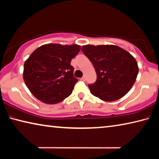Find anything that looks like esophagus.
Instances as JSON below:
<instances>
[{
    "label": "esophagus",
    "mask_w": 159,
    "mask_h": 159,
    "mask_svg": "<svg viewBox=\"0 0 159 159\" xmlns=\"http://www.w3.org/2000/svg\"><path fill=\"white\" fill-rule=\"evenodd\" d=\"M81 80H83V81H85V76H83V77L81 78Z\"/></svg>",
    "instance_id": "1"
}]
</instances>
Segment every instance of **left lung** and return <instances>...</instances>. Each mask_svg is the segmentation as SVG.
<instances>
[{
  "mask_svg": "<svg viewBox=\"0 0 159 159\" xmlns=\"http://www.w3.org/2000/svg\"><path fill=\"white\" fill-rule=\"evenodd\" d=\"M82 52L97 74L90 93L106 102L122 98L132 89L139 72L137 62L129 52L116 45H84Z\"/></svg>",
  "mask_w": 159,
  "mask_h": 159,
  "instance_id": "1",
  "label": "left lung"
}]
</instances>
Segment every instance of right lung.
Returning a JSON list of instances; mask_svg holds the SVG:
<instances>
[{
	"mask_svg": "<svg viewBox=\"0 0 159 159\" xmlns=\"http://www.w3.org/2000/svg\"><path fill=\"white\" fill-rule=\"evenodd\" d=\"M78 44H47L37 48L25 62L23 79L32 94L42 102L56 104L71 94L78 79L70 61Z\"/></svg>",
	"mask_w": 159,
	"mask_h": 159,
	"instance_id": "right-lung-1",
	"label": "right lung"
}]
</instances>
